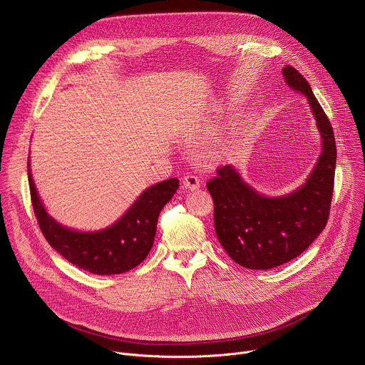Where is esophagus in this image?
<instances>
[{
  "label": "esophagus",
  "instance_id": "1",
  "mask_svg": "<svg viewBox=\"0 0 365 365\" xmlns=\"http://www.w3.org/2000/svg\"><path fill=\"white\" fill-rule=\"evenodd\" d=\"M183 186L189 190H196L200 186V180L195 175H187L183 178Z\"/></svg>",
  "mask_w": 365,
  "mask_h": 365
}]
</instances>
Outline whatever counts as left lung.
<instances>
[{
  "mask_svg": "<svg viewBox=\"0 0 365 365\" xmlns=\"http://www.w3.org/2000/svg\"><path fill=\"white\" fill-rule=\"evenodd\" d=\"M282 75L294 92L307 98L321 135L322 150L306 182L286 195L267 196L227 165L206 185L215 203L214 224L221 245L250 270L274 269L300 255L324 231L334 192L336 145L331 123L293 66L286 65Z\"/></svg>",
  "mask_w": 365,
  "mask_h": 365,
  "instance_id": "left-lung-1",
  "label": "left lung"
}]
</instances>
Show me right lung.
I'll use <instances>...</instances> for the list:
<instances>
[{
    "label": "right lung",
    "instance_id": "right-lung-1",
    "mask_svg": "<svg viewBox=\"0 0 365 365\" xmlns=\"http://www.w3.org/2000/svg\"><path fill=\"white\" fill-rule=\"evenodd\" d=\"M27 172L33 210L50 247L76 267L102 276L125 273L143 262L153 247L159 214L179 187L176 178L155 183L110 227L78 231L59 224L46 211L31 176L30 158Z\"/></svg>",
    "mask_w": 365,
    "mask_h": 365
}]
</instances>
